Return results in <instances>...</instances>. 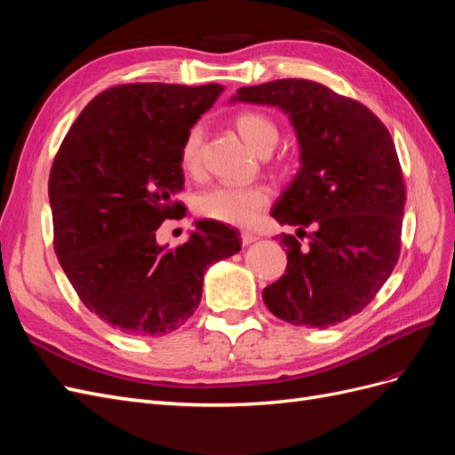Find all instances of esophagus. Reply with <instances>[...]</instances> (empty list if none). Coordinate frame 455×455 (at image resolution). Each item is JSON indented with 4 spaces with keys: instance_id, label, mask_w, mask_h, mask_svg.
<instances>
[{
    "instance_id": "34e87169",
    "label": "esophagus",
    "mask_w": 455,
    "mask_h": 455,
    "mask_svg": "<svg viewBox=\"0 0 455 455\" xmlns=\"http://www.w3.org/2000/svg\"><path fill=\"white\" fill-rule=\"evenodd\" d=\"M256 241V235L252 231H243L241 233V243L244 244V246H249V244H252Z\"/></svg>"
}]
</instances>
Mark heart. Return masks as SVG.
<instances>
[{"mask_svg": "<svg viewBox=\"0 0 455 455\" xmlns=\"http://www.w3.org/2000/svg\"><path fill=\"white\" fill-rule=\"evenodd\" d=\"M235 127L241 139L256 154H269L279 140V129L266 114L243 112L235 117ZM201 140L203 129L199 125L191 127L180 149V163L188 172H194L199 167ZM267 203L269 194L264 186H212L196 196L194 209L199 216L220 224L249 226Z\"/></svg>", "mask_w": 455, "mask_h": 455, "instance_id": "1", "label": "heart"}]
</instances>
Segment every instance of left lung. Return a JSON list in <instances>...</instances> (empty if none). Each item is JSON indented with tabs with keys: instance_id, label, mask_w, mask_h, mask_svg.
<instances>
[{
	"instance_id": "left-lung-1",
	"label": "left lung",
	"mask_w": 455,
	"mask_h": 455,
	"mask_svg": "<svg viewBox=\"0 0 455 455\" xmlns=\"http://www.w3.org/2000/svg\"><path fill=\"white\" fill-rule=\"evenodd\" d=\"M231 102L277 106L299 144V171L271 216L311 227L310 246L283 233L286 273L264 301L294 326L328 328L361 313L401 252L406 188L387 127L366 106L309 79L241 87Z\"/></svg>"
}]
</instances>
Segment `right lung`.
<instances>
[{
    "label": "right lung",
    "mask_w": 455,
    "mask_h": 455,
    "mask_svg": "<svg viewBox=\"0 0 455 455\" xmlns=\"http://www.w3.org/2000/svg\"><path fill=\"white\" fill-rule=\"evenodd\" d=\"M224 87L129 84L79 114L49 174L54 252L85 307L131 336H163L196 313L203 275L241 251L239 231L199 220L167 249L156 231L180 218V149Z\"/></svg>",
    "instance_id": "add662e5"
}]
</instances>
